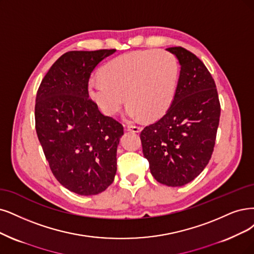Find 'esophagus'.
Listing matches in <instances>:
<instances>
[{
  "label": "esophagus",
  "instance_id": "esophagus-1",
  "mask_svg": "<svg viewBox=\"0 0 254 254\" xmlns=\"http://www.w3.org/2000/svg\"><path fill=\"white\" fill-rule=\"evenodd\" d=\"M127 129L129 130V132L139 133L140 130L142 129V127H138V126H135V125H128V126H127Z\"/></svg>",
  "mask_w": 254,
  "mask_h": 254
}]
</instances>
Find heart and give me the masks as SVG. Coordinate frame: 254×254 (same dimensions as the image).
Returning <instances> with one entry per match:
<instances>
[{"instance_id":"heart-1","label":"heart","mask_w":254,"mask_h":254,"mask_svg":"<svg viewBox=\"0 0 254 254\" xmlns=\"http://www.w3.org/2000/svg\"><path fill=\"white\" fill-rule=\"evenodd\" d=\"M179 76L176 56L165 50H140L109 62L101 78L89 81V94L103 114L114 116L128 103L132 118L155 120L171 107Z\"/></svg>"}]
</instances>
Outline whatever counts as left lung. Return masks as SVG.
<instances>
[{
	"label": "left lung",
	"mask_w": 254,
	"mask_h": 254,
	"mask_svg": "<svg viewBox=\"0 0 254 254\" xmlns=\"http://www.w3.org/2000/svg\"><path fill=\"white\" fill-rule=\"evenodd\" d=\"M181 64L175 97L165 114L145 127L140 139L155 179L182 186L208 164L217 138L221 105L208 69L183 47H171Z\"/></svg>",
	"instance_id": "1"
}]
</instances>
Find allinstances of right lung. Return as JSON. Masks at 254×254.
I'll list each match as a JSON object with an SVG mask.
<instances>
[{
  "label": "right lung",
  "instance_id": "obj_1",
  "mask_svg": "<svg viewBox=\"0 0 254 254\" xmlns=\"http://www.w3.org/2000/svg\"><path fill=\"white\" fill-rule=\"evenodd\" d=\"M115 49L69 51L47 72L35 98V129L50 170L63 186L97 194L114 181L119 121L101 114L89 97L94 68Z\"/></svg>",
  "mask_w": 254,
  "mask_h": 254
}]
</instances>
